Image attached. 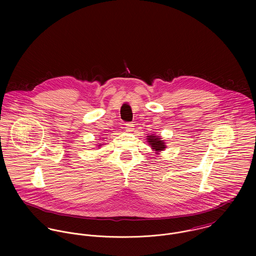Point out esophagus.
<instances>
[{"mask_svg":"<svg viewBox=\"0 0 256 256\" xmlns=\"http://www.w3.org/2000/svg\"><path fill=\"white\" fill-rule=\"evenodd\" d=\"M125 129L127 132H132L134 130V124L132 123H126L125 124Z\"/></svg>","mask_w":256,"mask_h":256,"instance_id":"obj_1","label":"esophagus"}]
</instances>
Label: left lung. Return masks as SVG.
<instances>
[{"label": "left lung", "mask_w": 256, "mask_h": 256, "mask_svg": "<svg viewBox=\"0 0 256 256\" xmlns=\"http://www.w3.org/2000/svg\"><path fill=\"white\" fill-rule=\"evenodd\" d=\"M146 142L148 143V145L152 148V150H154L156 152V154H158L160 150H164L166 148V144L164 142V140L160 139V136H156V135H148L146 136Z\"/></svg>", "instance_id": "1"}]
</instances>
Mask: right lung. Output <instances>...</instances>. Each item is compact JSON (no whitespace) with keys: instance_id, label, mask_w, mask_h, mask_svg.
Masks as SVG:
<instances>
[{"instance_id":"1","label":"right lung","mask_w":256,"mask_h":256,"mask_svg":"<svg viewBox=\"0 0 256 256\" xmlns=\"http://www.w3.org/2000/svg\"><path fill=\"white\" fill-rule=\"evenodd\" d=\"M98 146H100V145H98Z\"/></svg>"}]
</instances>
